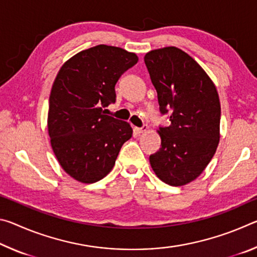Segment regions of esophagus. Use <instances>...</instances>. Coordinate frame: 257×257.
<instances>
[{"instance_id": "obj_1", "label": "esophagus", "mask_w": 257, "mask_h": 257, "mask_svg": "<svg viewBox=\"0 0 257 257\" xmlns=\"http://www.w3.org/2000/svg\"><path fill=\"white\" fill-rule=\"evenodd\" d=\"M147 129H149V127H147L146 124H143L142 127H139V128H135V130H136V132H137L138 134H143V133H145Z\"/></svg>"}]
</instances>
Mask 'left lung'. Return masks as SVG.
<instances>
[{"mask_svg":"<svg viewBox=\"0 0 257 257\" xmlns=\"http://www.w3.org/2000/svg\"><path fill=\"white\" fill-rule=\"evenodd\" d=\"M144 61L160 113L170 121L159 127L161 149L150 155L151 167L165 184L186 185L204 171L219 144V95L196 61L177 47L151 51Z\"/></svg>","mask_w":257,"mask_h":257,"instance_id":"obj_1","label":"left lung"}]
</instances>
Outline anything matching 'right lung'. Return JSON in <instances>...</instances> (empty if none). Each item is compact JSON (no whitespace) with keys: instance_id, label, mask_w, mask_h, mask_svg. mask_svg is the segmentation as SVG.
Returning <instances> with one entry per match:
<instances>
[{"instance_id":"obj_1","label":"right lung","mask_w":257,"mask_h":257,"mask_svg":"<svg viewBox=\"0 0 257 257\" xmlns=\"http://www.w3.org/2000/svg\"><path fill=\"white\" fill-rule=\"evenodd\" d=\"M137 62L135 53L97 45L61 67L52 86L47 124L56 159L76 180L93 184L105 177L133 136L129 123L106 115L104 107L115 102V84Z\"/></svg>"}]
</instances>
